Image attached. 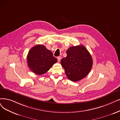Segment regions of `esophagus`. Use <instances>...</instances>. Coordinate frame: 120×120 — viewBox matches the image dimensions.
Here are the masks:
<instances>
[{"instance_id":"1","label":"esophagus","mask_w":120,"mask_h":120,"mask_svg":"<svg viewBox=\"0 0 120 120\" xmlns=\"http://www.w3.org/2000/svg\"><path fill=\"white\" fill-rule=\"evenodd\" d=\"M57 60H58V62H60V59H61V57L60 56H57Z\"/></svg>"}]
</instances>
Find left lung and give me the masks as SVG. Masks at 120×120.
Returning a JSON list of instances; mask_svg holds the SVG:
<instances>
[{
  "label": "left lung",
  "mask_w": 120,
  "mask_h": 120,
  "mask_svg": "<svg viewBox=\"0 0 120 120\" xmlns=\"http://www.w3.org/2000/svg\"><path fill=\"white\" fill-rule=\"evenodd\" d=\"M67 56L60 63L68 78L77 82L85 78L93 66V59L88 50L82 45L70 47L66 51Z\"/></svg>",
  "instance_id": "left-lung-1"
}]
</instances>
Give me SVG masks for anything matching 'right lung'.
<instances>
[{
    "label": "right lung",
    "instance_id": "obj_1",
    "mask_svg": "<svg viewBox=\"0 0 120 120\" xmlns=\"http://www.w3.org/2000/svg\"><path fill=\"white\" fill-rule=\"evenodd\" d=\"M28 68L37 75H43L57 61L52 52L42 45H37L30 50L27 56Z\"/></svg>",
    "mask_w": 120,
    "mask_h": 120
}]
</instances>
